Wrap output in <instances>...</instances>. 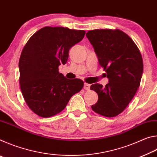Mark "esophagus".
<instances>
[{
    "mask_svg": "<svg viewBox=\"0 0 157 157\" xmlns=\"http://www.w3.org/2000/svg\"><path fill=\"white\" fill-rule=\"evenodd\" d=\"M84 89L85 90H88L90 89V84H87V83H84Z\"/></svg>",
    "mask_w": 157,
    "mask_h": 157,
    "instance_id": "obj_1",
    "label": "esophagus"
}]
</instances>
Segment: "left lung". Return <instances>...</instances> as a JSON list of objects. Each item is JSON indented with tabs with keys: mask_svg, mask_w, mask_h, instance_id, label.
Segmentation results:
<instances>
[{
	"mask_svg": "<svg viewBox=\"0 0 157 157\" xmlns=\"http://www.w3.org/2000/svg\"><path fill=\"white\" fill-rule=\"evenodd\" d=\"M86 35L109 79L105 86L98 83L91 86L98 95L91 108L102 116H116L127 107L140 86L143 73L141 54L134 41L121 30H94Z\"/></svg>",
	"mask_w": 157,
	"mask_h": 157,
	"instance_id": "1",
	"label": "left lung"
}]
</instances>
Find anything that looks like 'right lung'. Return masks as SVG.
I'll return each mask as SVG.
<instances>
[{
  "mask_svg": "<svg viewBox=\"0 0 157 157\" xmlns=\"http://www.w3.org/2000/svg\"><path fill=\"white\" fill-rule=\"evenodd\" d=\"M84 30L45 27L34 33L21 52L18 67L21 90L25 102L37 115L48 118L62 111L83 88L79 79L59 73L67 62L71 47L83 39Z\"/></svg>",
  "mask_w": 157,
  "mask_h": 157,
  "instance_id": "obj_1",
  "label": "right lung"
}]
</instances>
